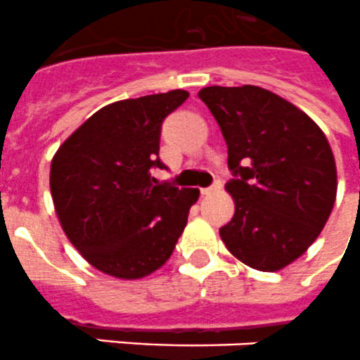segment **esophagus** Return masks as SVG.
<instances>
[{"instance_id": "1", "label": "esophagus", "mask_w": 360, "mask_h": 360, "mask_svg": "<svg viewBox=\"0 0 360 360\" xmlns=\"http://www.w3.org/2000/svg\"><path fill=\"white\" fill-rule=\"evenodd\" d=\"M219 188H221V185H219V183H214V185L208 186V188H201V194L208 195L210 192H214V190H219Z\"/></svg>"}]
</instances>
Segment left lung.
<instances>
[{"instance_id": "left-lung-1", "label": "left lung", "mask_w": 360, "mask_h": 360, "mask_svg": "<svg viewBox=\"0 0 360 360\" xmlns=\"http://www.w3.org/2000/svg\"><path fill=\"white\" fill-rule=\"evenodd\" d=\"M217 120L234 174L236 210L219 236L258 271L300 258L324 229L337 198V166L324 131L297 105L258 86L199 91Z\"/></svg>"}]
</instances>
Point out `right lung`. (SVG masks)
I'll return each instance as SVG.
<instances>
[{
  "mask_svg": "<svg viewBox=\"0 0 360 360\" xmlns=\"http://www.w3.org/2000/svg\"><path fill=\"white\" fill-rule=\"evenodd\" d=\"M183 89L104 105L75 129L51 162V194L65 236L86 262L120 280L166 264L185 231L198 188L159 185L162 120Z\"/></svg>",
  "mask_w": 360,
  "mask_h": 360,
  "instance_id": "right-lung-1",
  "label": "right lung"
}]
</instances>
